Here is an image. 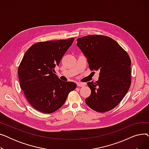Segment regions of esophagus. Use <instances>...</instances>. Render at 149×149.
I'll use <instances>...</instances> for the list:
<instances>
[{
    "label": "esophagus",
    "instance_id": "obj_1",
    "mask_svg": "<svg viewBox=\"0 0 149 149\" xmlns=\"http://www.w3.org/2000/svg\"><path fill=\"white\" fill-rule=\"evenodd\" d=\"M77 86H79V87H83L85 85V84L82 83H77Z\"/></svg>",
    "mask_w": 149,
    "mask_h": 149
}]
</instances>
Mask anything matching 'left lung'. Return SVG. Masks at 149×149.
I'll return each mask as SVG.
<instances>
[{"label": "left lung", "mask_w": 149, "mask_h": 149, "mask_svg": "<svg viewBox=\"0 0 149 149\" xmlns=\"http://www.w3.org/2000/svg\"><path fill=\"white\" fill-rule=\"evenodd\" d=\"M77 45L86 57L91 70H100L98 80L88 82L91 95L86 104L105 112L118 105L131 84V60L128 54L112 38L90 35L77 38Z\"/></svg>", "instance_id": "obj_1"}]
</instances>
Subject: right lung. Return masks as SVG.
Instances as JSON below:
<instances>
[{
  "label": "right lung",
  "instance_id": "right-lung-1",
  "mask_svg": "<svg viewBox=\"0 0 149 149\" xmlns=\"http://www.w3.org/2000/svg\"><path fill=\"white\" fill-rule=\"evenodd\" d=\"M74 38L42 42L31 46L18 68L20 88L30 104L37 111L51 113L64 104L77 84L64 81L54 74Z\"/></svg>",
  "mask_w": 149,
  "mask_h": 149
}]
</instances>
